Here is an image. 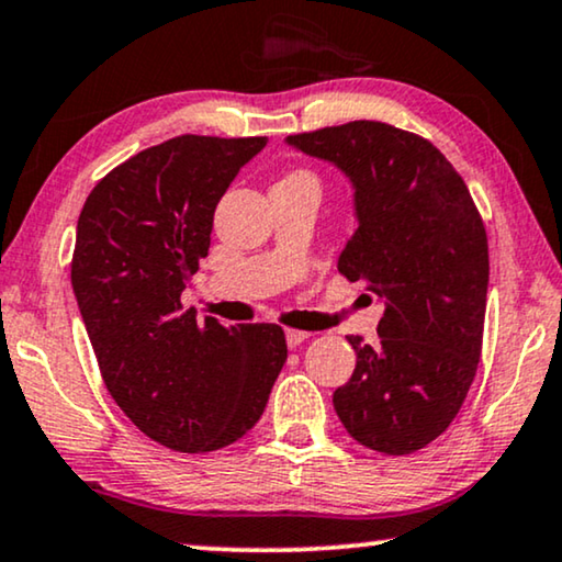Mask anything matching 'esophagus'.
<instances>
[{
  "label": "esophagus",
  "instance_id": "1",
  "mask_svg": "<svg viewBox=\"0 0 562 562\" xmlns=\"http://www.w3.org/2000/svg\"><path fill=\"white\" fill-rule=\"evenodd\" d=\"M308 331H301V328H288L285 331V339H288V347H301V344L308 339Z\"/></svg>",
  "mask_w": 562,
  "mask_h": 562
}]
</instances>
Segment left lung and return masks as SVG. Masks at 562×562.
Masks as SVG:
<instances>
[{"instance_id": "obj_1", "label": "left lung", "mask_w": 562, "mask_h": 562, "mask_svg": "<svg viewBox=\"0 0 562 562\" xmlns=\"http://www.w3.org/2000/svg\"><path fill=\"white\" fill-rule=\"evenodd\" d=\"M355 190L357 231L339 272L385 297L375 347L357 351L334 408L359 445L411 454L442 434L473 385L483 347L488 238L468 184L437 146L378 120L288 136Z\"/></svg>"}]
</instances>
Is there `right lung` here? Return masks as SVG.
<instances>
[{
  "mask_svg": "<svg viewBox=\"0 0 562 562\" xmlns=\"http://www.w3.org/2000/svg\"><path fill=\"white\" fill-rule=\"evenodd\" d=\"M265 136H177L102 177L77 223L71 288L102 380L146 437L175 452L241 439L288 359L277 324L223 326L182 308L213 213Z\"/></svg>",
  "mask_w": 562,
  "mask_h": 562,
  "instance_id": "add662e5",
  "label": "right lung"
}]
</instances>
